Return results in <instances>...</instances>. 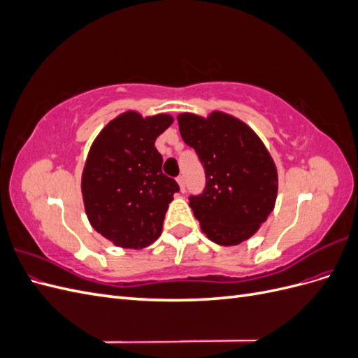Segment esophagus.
Here are the masks:
<instances>
[{
	"mask_svg": "<svg viewBox=\"0 0 358 358\" xmlns=\"http://www.w3.org/2000/svg\"><path fill=\"white\" fill-rule=\"evenodd\" d=\"M176 182H178V185H179L180 192L185 191V178H183V176H179V178L176 179Z\"/></svg>",
	"mask_w": 358,
	"mask_h": 358,
	"instance_id": "34e87169",
	"label": "esophagus"
}]
</instances>
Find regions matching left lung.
I'll return each mask as SVG.
<instances>
[{
	"label": "left lung",
	"instance_id": "8db88e82",
	"mask_svg": "<svg viewBox=\"0 0 358 358\" xmlns=\"http://www.w3.org/2000/svg\"><path fill=\"white\" fill-rule=\"evenodd\" d=\"M178 122L206 171L203 194L189 199L201 231L221 246L251 239L278 197L276 164L263 140L239 117L220 110L208 117L185 112Z\"/></svg>",
	"mask_w": 358,
	"mask_h": 358
}]
</instances>
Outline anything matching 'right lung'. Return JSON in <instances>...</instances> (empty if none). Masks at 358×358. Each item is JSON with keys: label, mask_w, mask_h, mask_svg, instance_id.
Returning a JSON list of instances; mask_svg holds the SVG:
<instances>
[{"label": "right lung", "mask_w": 358, "mask_h": 358, "mask_svg": "<svg viewBox=\"0 0 358 358\" xmlns=\"http://www.w3.org/2000/svg\"><path fill=\"white\" fill-rule=\"evenodd\" d=\"M173 116H142L127 110L113 117L92 142L82 171V197L88 221L115 246L143 249L162 231L179 187L161 170L157 137Z\"/></svg>", "instance_id": "obj_1"}]
</instances>
